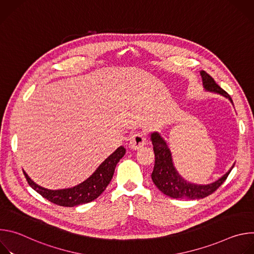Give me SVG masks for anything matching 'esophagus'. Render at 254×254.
Instances as JSON below:
<instances>
[{
  "instance_id": "esophagus-1",
  "label": "esophagus",
  "mask_w": 254,
  "mask_h": 254,
  "mask_svg": "<svg viewBox=\"0 0 254 254\" xmlns=\"http://www.w3.org/2000/svg\"><path fill=\"white\" fill-rule=\"evenodd\" d=\"M147 142V138L144 137V135L141 132H135L132 134L130 137L129 141V148L132 150H138L141 147H143Z\"/></svg>"
}]
</instances>
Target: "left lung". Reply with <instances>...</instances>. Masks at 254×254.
I'll list each match as a JSON object with an SVG mask.
<instances>
[{"mask_svg":"<svg viewBox=\"0 0 254 254\" xmlns=\"http://www.w3.org/2000/svg\"><path fill=\"white\" fill-rule=\"evenodd\" d=\"M201 75L203 79V85L206 90L219 93L227 97L232 102L230 95L217 84L207 72L201 71ZM151 139L155 153V166L152 173V180L162 193L174 199L195 200L202 199L211 195L225 182V180L234 167L233 166L229 172H227L223 177L212 184H192L185 181L176 171L173 165L171 152L162 136L158 132H153L151 134Z\"/></svg>","mask_w":254,"mask_h":254,"instance_id":"obj_1","label":"left lung"}]
</instances>
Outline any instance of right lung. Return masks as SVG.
<instances>
[{"label":"right lung","instance_id":"add662e5","mask_svg":"<svg viewBox=\"0 0 254 254\" xmlns=\"http://www.w3.org/2000/svg\"><path fill=\"white\" fill-rule=\"evenodd\" d=\"M126 149L121 146L115 153L108 157L96 171L81 184L68 189L48 190L35 184L24 172L28 184L42 197L48 201L63 207H74L80 204H85L96 199L110 184L113 179L115 169L120 160L125 156Z\"/></svg>","mask_w":254,"mask_h":254}]
</instances>
